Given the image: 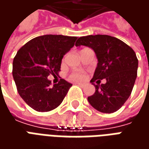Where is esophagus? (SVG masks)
Returning <instances> with one entry per match:
<instances>
[{
  "mask_svg": "<svg viewBox=\"0 0 149 149\" xmlns=\"http://www.w3.org/2000/svg\"><path fill=\"white\" fill-rule=\"evenodd\" d=\"M77 85H79V86L81 88H83L85 86V84H84V83H77Z\"/></svg>",
  "mask_w": 149,
  "mask_h": 149,
  "instance_id": "obj_1",
  "label": "esophagus"
}]
</instances>
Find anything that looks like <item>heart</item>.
Returning <instances> with one entry per match:
<instances>
[{
	"label": "heart",
	"mask_w": 149,
	"mask_h": 149,
	"mask_svg": "<svg viewBox=\"0 0 149 149\" xmlns=\"http://www.w3.org/2000/svg\"><path fill=\"white\" fill-rule=\"evenodd\" d=\"M84 78H85V73L81 70H74L71 72L70 74L68 75V79L72 81H81L84 80Z\"/></svg>",
	"instance_id": "obj_1"
}]
</instances>
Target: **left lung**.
<instances>
[{
  "label": "left lung",
  "instance_id": "left-lung-1",
  "mask_svg": "<svg viewBox=\"0 0 149 149\" xmlns=\"http://www.w3.org/2000/svg\"><path fill=\"white\" fill-rule=\"evenodd\" d=\"M93 49L98 59L91 83L95 93L88 97L94 109L104 113H112L121 108L130 96L137 76L138 59L127 44L108 35H89L79 37L76 46ZM107 79L105 84L95 85L96 80Z\"/></svg>",
  "mask_w": 149,
  "mask_h": 149
}]
</instances>
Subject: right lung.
<instances>
[{"instance_id":"right-lung-1","label":"right lung","mask_w":149,"mask_h":149,"mask_svg":"<svg viewBox=\"0 0 149 149\" xmlns=\"http://www.w3.org/2000/svg\"><path fill=\"white\" fill-rule=\"evenodd\" d=\"M77 37L44 35L33 38L17 51L13 77L19 95L37 112H49L61 104L72 84L64 79L52 86L48 80L61 71V60L75 45Z\"/></svg>"}]
</instances>
